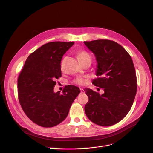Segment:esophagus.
<instances>
[{"mask_svg":"<svg viewBox=\"0 0 153 153\" xmlns=\"http://www.w3.org/2000/svg\"><path fill=\"white\" fill-rule=\"evenodd\" d=\"M79 89H80V91H81V93H85V90H84L83 88H79Z\"/></svg>","mask_w":153,"mask_h":153,"instance_id":"obj_1","label":"esophagus"}]
</instances>
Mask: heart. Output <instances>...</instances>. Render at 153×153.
Returning <instances> with one entry per match:
<instances>
[{"mask_svg":"<svg viewBox=\"0 0 153 153\" xmlns=\"http://www.w3.org/2000/svg\"><path fill=\"white\" fill-rule=\"evenodd\" d=\"M78 59L80 61H82V60H83L86 59H88V58H91V57H90V56H89V53H87L85 51H79L78 53ZM65 60H66V58H64V59H63V60H62L61 63H60V69L62 70H64V68H65ZM86 79H83V78H76L75 80V83L78 84V85H84V84L86 83Z\"/></svg>","mask_w":153,"mask_h":153,"instance_id":"heart-1","label":"heart"}]
</instances>
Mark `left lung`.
<instances>
[{
  "instance_id": "left-lung-1",
  "label": "left lung",
  "mask_w": 153,
  "mask_h": 153,
  "mask_svg": "<svg viewBox=\"0 0 153 153\" xmlns=\"http://www.w3.org/2000/svg\"><path fill=\"white\" fill-rule=\"evenodd\" d=\"M97 61L94 85L104 89L100 95L85 89L88 102L85 106L88 118L109 127L122 120L130 111L137 93V76L133 60L121 45L107 39L84 41Z\"/></svg>"
}]
</instances>
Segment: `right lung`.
<instances>
[{
	"instance_id": "add662e5",
	"label": "right lung",
	"mask_w": 153,
	"mask_h": 153,
	"mask_svg": "<svg viewBox=\"0 0 153 153\" xmlns=\"http://www.w3.org/2000/svg\"><path fill=\"white\" fill-rule=\"evenodd\" d=\"M74 42H51L27 58L18 78L20 104L28 117L43 127H52L64 121L79 94V88L68 85L62 94L53 91L56 79L62 76L60 62Z\"/></svg>"
}]
</instances>
